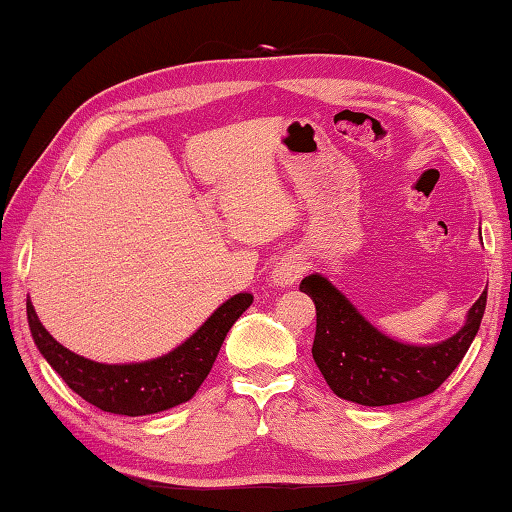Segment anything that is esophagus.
Instances as JSON below:
<instances>
[{
	"label": "esophagus",
	"mask_w": 512,
	"mask_h": 512,
	"mask_svg": "<svg viewBox=\"0 0 512 512\" xmlns=\"http://www.w3.org/2000/svg\"><path fill=\"white\" fill-rule=\"evenodd\" d=\"M302 269H305V267H302V260L300 258L287 256V258L280 260V263H276L274 271H271V278H274V283L278 287H289V285H294L296 280L300 278Z\"/></svg>",
	"instance_id": "obj_1"
}]
</instances>
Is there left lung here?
Masks as SVG:
<instances>
[{"mask_svg": "<svg viewBox=\"0 0 512 512\" xmlns=\"http://www.w3.org/2000/svg\"><path fill=\"white\" fill-rule=\"evenodd\" d=\"M300 291L316 305L311 353L320 373L338 398L362 406L402 404L433 393L466 356L486 309V291H482L468 309L464 327L451 338L409 344L371 325L322 274L302 278Z\"/></svg>", "mask_w": 512, "mask_h": 512, "instance_id": "obj_1", "label": "left lung"}]
</instances>
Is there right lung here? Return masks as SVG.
Returning a JSON list of instances; mask_svg holds the SVG:
<instances>
[{"label":"right lung","mask_w":512,"mask_h":512,"mask_svg":"<svg viewBox=\"0 0 512 512\" xmlns=\"http://www.w3.org/2000/svg\"><path fill=\"white\" fill-rule=\"evenodd\" d=\"M252 302L254 296L247 291L236 294L165 356L125 364L95 362L66 349L41 325L30 298L26 314L39 353L72 391L101 411L137 417L168 411L192 400L212 371L227 331Z\"/></svg>","instance_id":"obj_1"}]
</instances>
